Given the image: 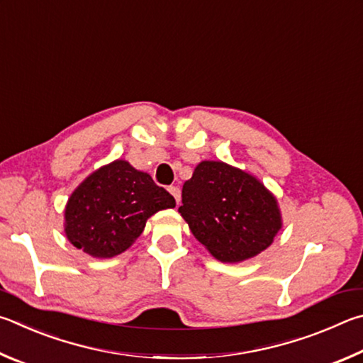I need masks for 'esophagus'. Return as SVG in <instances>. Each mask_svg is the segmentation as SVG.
Returning <instances> with one entry per match:
<instances>
[{"label": "esophagus", "mask_w": 363, "mask_h": 363, "mask_svg": "<svg viewBox=\"0 0 363 363\" xmlns=\"http://www.w3.org/2000/svg\"><path fill=\"white\" fill-rule=\"evenodd\" d=\"M169 193L174 196L175 201H177V204H178V202H180V198H182L180 188H178V186H169Z\"/></svg>", "instance_id": "1"}]
</instances>
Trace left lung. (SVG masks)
<instances>
[{"label":"left lung","mask_w":363,"mask_h":363,"mask_svg":"<svg viewBox=\"0 0 363 363\" xmlns=\"http://www.w3.org/2000/svg\"><path fill=\"white\" fill-rule=\"evenodd\" d=\"M182 202L178 212L194 238L223 263L258 255L282 228L277 201L263 183L221 161L196 165Z\"/></svg>","instance_id":"1"}]
</instances>
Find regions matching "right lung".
<instances>
[{
  "label": "right lung",
  "instance_id": "1",
  "mask_svg": "<svg viewBox=\"0 0 363 363\" xmlns=\"http://www.w3.org/2000/svg\"><path fill=\"white\" fill-rule=\"evenodd\" d=\"M174 207V196L148 174L118 159L95 170L69 196L65 234L87 255L111 258L135 242L151 215Z\"/></svg>",
  "mask_w": 363,
  "mask_h": 363
}]
</instances>
